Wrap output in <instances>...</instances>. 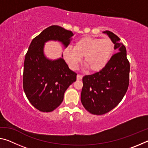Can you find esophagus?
Returning <instances> with one entry per match:
<instances>
[{
  "mask_svg": "<svg viewBox=\"0 0 148 148\" xmlns=\"http://www.w3.org/2000/svg\"><path fill=\"white\" fill-rule=\"evenodd\" d=\"M82 77H83V76H82V75L77 74V80L82 79Z\"/></svg>",
  "mask_w": 148,
  "mask_h": 148,
  "instance_id": "34e87169",
  "label": "esophagus"
}]
</instances>
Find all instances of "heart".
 I'll return each instance as SVG.
<instances>
[{
  "instance_id": "1",
  "label": "heart",
  "mask_w": 148,
  "mask_h": 148,
  "mask_svg": "<svg viewBox=\"0 0 148 148\" xmlns=\"http://www.w3.org/2000/svg\"><path fill=\"white\" fill-rule=\"evenodd\" d=\"M114 51V44L108 38L84 36L74 42V46L64 49V60L70 68L76 70L84 57L89 71L99 72L108 63Z\"/></svg>"
}]
</instances>
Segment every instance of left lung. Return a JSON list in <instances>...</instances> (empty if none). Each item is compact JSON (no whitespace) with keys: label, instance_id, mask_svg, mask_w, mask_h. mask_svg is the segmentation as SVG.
<instances>
[{"label":"left lung","instance_id":"left-lung-1","mask_svg":"<svg viewBox=\"0 0 148 148\" xmlns=\"http://www.w3.org/2000/svg\"><path fill=\"white\" fill-rule=\"evenodd\" d=\"M111 38L117 49L103 69L85 76L81 93L84 107L92 114L102 115L114 109L123 98L129 84L130 63L127 50L117 35L104 31Z\"/></svg>","mask_w":148,"mask_h":148}]
</instances>
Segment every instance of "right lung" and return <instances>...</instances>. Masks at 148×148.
Here are the masks:
<instances>
[{
	"mask_svg": "<svg viewBox=\"0 0 148 148\" xmlns=\"http://www.w3.org/2000/svg\"><path fill=\"white\" fill-rule=\"evenodd\" d=\"M72 36V31L52 25L35 37L29 47L24 61L23 90L31 104L39 111L49 112L56 109L77 76L63 59L49 61L44 57V42L54 40L68 46Z\"/></svg>",
	"mask_w": 148,
	"mask_h": 148,
	"instance_id": "add662e5",
	"label": "right lung"
}]
</instances>
